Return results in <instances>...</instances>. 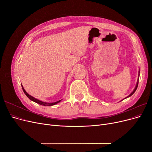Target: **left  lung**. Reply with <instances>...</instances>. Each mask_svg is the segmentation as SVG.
<instances>
[{"label":"left lung","instance_id":"1","mask_svg":"<svg viewBox=\"0 0 152 152\" xmlns=\"http://www.w3.org/2000/svg\"><path fill=\"white\" fill-rule=\"evenodd\" d=\"M139 75H140V71H139ZM138 81H139V79H138V80H137V84H136V87H135V88H134V91H133L132 92V93L129 94V95L128 96H127V97H126V98H129V97H130V96H132L133 94H134V93H135V91H136V90L137 89V86H138ZM125 98V99H126Z\"/></svg>","mask_w":152,"mask_h":152}]
</instances>
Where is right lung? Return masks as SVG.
I'll return each mask as SVG.
<instances>
[{"instance_id":"right-lung-1","label":"right lung","mask_w":152,"mask_h":152,"mask_svg":"<svg viewBox=\"0 0 152 152\" xmlns=\"http://www.w3.org/2000/svg\"><path fill=\"white\" fill-rule=\"evenodd\" d=\"M21 86H22V85H21ZM22 89H23V92H24V93L26 94V96L27 97H28L30 100L33 101V102H35V103H38V104H41V105H44V106H53V105H54V104H56L59 103V102H60L61 101V100H59V101H58V102H54V103H46V102H42V101H40V100H39V99H36V98H34L33 96H30L29 94L27 93L26 92V91L24 89L23 87V86H22Z\"/></svg>"}]
</instances>
